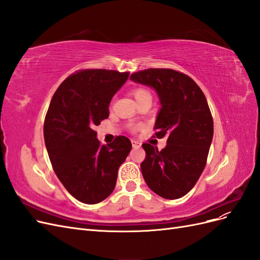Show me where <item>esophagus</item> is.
I'll return each mask as SVG.
<instances>
[{
	"mask_svg": "<svg viewBox=\"0 0 260 260\" xmlns=\"http://www.w3.org/2000/svg\"><path fill=\"white\" fill-rule=\"evenodd\" d=\"M131 143H132V146L135 148H139V147H141V145H142V143L139 142L138 140H135V139L131 140Z\"/></svg>",
	"mask_w": 260,
	"mask_h": 260,
	"instance_id": "34e87169",
	"label": "esophagus"
}]
</instances>
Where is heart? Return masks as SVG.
I'll return each mask as SVG.
<instances>
[{"label": "heart", "mask_w": 260, "mask_h": 260, "mask_svg": "<svg viewBox=\"0 0 260 260\" xmlns=\"http://www.w3.org/2000/svg\"><path fill=\"white\" fill-rule=\"evenodd\" d=\"M132 95L133 98H135V100L138 102V101H141V100H144V99H147V98H151L152 99V95L151 93H149L147 90L145 89H142V88H137L135 90H132Z\"/></svg>", "instance_id": "heart-1"}]
</instances>
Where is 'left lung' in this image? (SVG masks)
<instances>
[{"label":"left lung","mask_w":260,"mask_h":260,"mask_svg":"<svg viewBox=\"0 0 260 260\" xmlns=\"http://www.w3.org/2000/svg\"><path fill=\"white\" fill-rule=\"evenodd\" d=\"M130 80L155 90L160 109L155 136L167 137L161 151L151 144L141 170L146 184L167 200L182 198L198 182L205 168L214 136L207 100L190 77L172 69L151 68L132 74Z\"/></svg>","instance_id":"1"}]
</instances>
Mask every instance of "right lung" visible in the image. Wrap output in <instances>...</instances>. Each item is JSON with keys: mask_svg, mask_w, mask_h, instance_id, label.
<instances>
[{"mask_svg": "<svg viewBox=\"0 0 260 260\" xmlns=\"http://www.w3.org/2000/svg\"><path fill=\"white\" fill-rule=\"evenodd\" d=\"M129 73L85 69L69 76L54 93L44 121L53 169L66 190L84 204H98L114 191L118 169L132 145L123 136L102 145L93 130L109 115L113 96Z\"/></svg>", "mask_w": 260, "mask_h": 260, "instance_id": "right-lung-1", "label": "right lung"}]
</instances>
